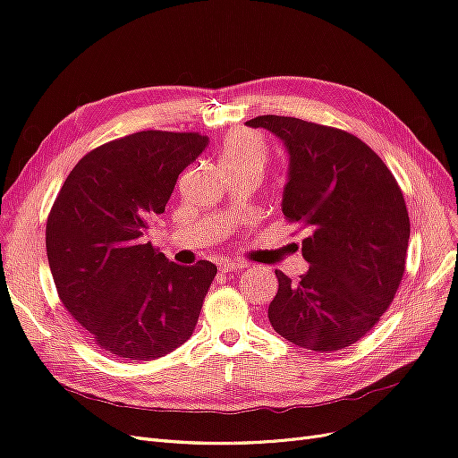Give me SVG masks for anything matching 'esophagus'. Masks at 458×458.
Returning <instances> with one entry per match:
<instances>
[{
    "instance_id": "obj_1",
    "label": "esophagus",
    "mask_w": 458,
    "mask_h": 458,
    "mask_svg": "<svg viewBox=\"0 0 458 458\" xmlns=\"http://www.w3.org/2000/svg\"><path fill=\"white\" fill-rule=\"evenodd\" d=\"M237 269H244V263H234V261H221L219 263V271L221 273H231Z\"/></svg>"
}]
</instances>
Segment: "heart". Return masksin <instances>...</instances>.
I'll return each mask as SVG.
<instances>
[{
  "label": "heart",
  "instance_id": "obj_1",
  "mask_svg": "<svg viewBox=\"0 0 458 458\" xmlns=\"http://www.w3.org/2000/svg\"><path fill=\"white\" fill-rule=\"evenodd\" d=\"M263 160H266V148L250 131H234L221 145V162L225 168L244 164L263 165Z\"/></svg>",
  "mask_w": 458,
  "mask_h": 458
}]
</instances>
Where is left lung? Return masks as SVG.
Wrapping results in <instances>:
<instances>
[{
    "mask_svg": "<svg viewBox=\"0 0 458 458\" xmlns=\"http://www.w3.org/2000/svg\"><path fill=\"white\" fill-rule=\"evenodd\" d=\"M246 126L283 141V214L308 229V273L294 283L275 271L271 327L306 350L348 348L377 325L405 273L411 224L403 192L377 152L348 131L275 114Z\"/></svg>",
    "mask_w": 458,
    "mask_h": 458,
    "instance_id": "8db88e82",
    "label": "left lung"
}]
</instances>
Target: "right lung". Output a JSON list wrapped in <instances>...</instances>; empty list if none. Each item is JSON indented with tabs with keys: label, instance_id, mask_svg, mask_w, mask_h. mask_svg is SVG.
<instances>
[{
	"label": "right lung",
	"instance_id": "1",
	"mask_svg": "<svg viewBox=\"0 0 458 458\" xmlns=\"http://www.w3.org/2000/svg\"><path fill=\"white\" fill-rule=\"evenodd\" d=\"M208 143L157 130L105 143L74 165L51 208L46 248L59 298L110 355L158 359L197 327L217 267L177 266L145 237Z\"/></svg>",
	"mask_w": 458,
	"mask_h": 458
}]
</instances>
